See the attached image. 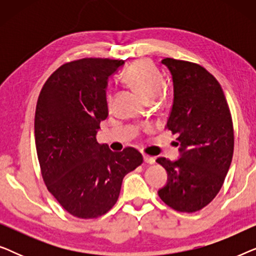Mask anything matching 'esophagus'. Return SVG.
Returning <instances> with one entry per match:
<instances>
[{
  "instance_id": "1",
  "label": "esophagus",
  "mask_w": 256,
  "mask_h": 256,
  "mask_svg": "<svg viewBox=\"0 0 256 256\" xmlns=\"http://www.w3.org/2000/svg\"><path fill=\"white\" fill-rule=\"evenodd\" d=\"M143 160H144V162L148 163V164H154V163H155V158H154V157H152V156L143 155Z\"/></svg>"
}]
</instances>
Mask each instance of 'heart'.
<instances>
[{
	"instance_id": "obj_1",
	"label": "heart",
	"mask_w": 256,
	"mask_h": 256,
	"mask_svg": "<svg viewBox=\"0 0 256 256\" xmlns=\"http://www.w3.org/2000/svg\"><path fill=\"white\" fill-rule=\"evenodd\" d=\"M124 80L143 99L152 101L158 96L164 87L163 76L146 59L135 62L124 74Z\"/></svg>"
}]
</instances>
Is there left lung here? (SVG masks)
<instances>
[{
	"label": "left lung",
	"mask_w": 256,
	"mask_h": 256,
	"mask_svg": "<svg viewBox=\"0 0 256 256\" xmlns=\"http://www.w3.org/2000/svg\"><path fill=\"white\" fill-rule=\"evenodd\" d=\"M174 102L166 128L178 135L180 158L160 157L168 172L158 196L171 208L196 212L213 200L228 172L234 149L230 112L222 86L211 73L190 62L166 58Z\"/></svg>",
	"instance_id": "1"
}]
</instances>
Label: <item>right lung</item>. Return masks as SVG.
I'll use <instances>...</instances> for the list:
<instances>
[{"label": "right lung", "mask_w": 256, "mask_h": 256, "mask_svg": "<svg viewBox=\"0 0 256 256\" xmlns=\"http://www.w3.org/2000/svg\"><path fill=\"white\" fill-rule=\"evenodd\" d=\"M124 60L84 58L52 73L38 96L34 141L42 176L59 204L76 218L93 219L113 208L124 177L143 162L134 148L99 144L108 116V78Z\"/></svg>", "instance_id": "1"}]
</instances>
